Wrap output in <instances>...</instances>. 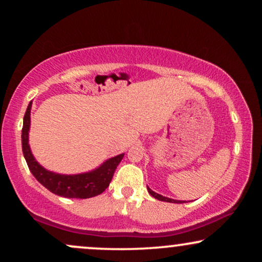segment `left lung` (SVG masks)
Returning a JSON list of instances; mask_svg holds the SVG:
<instances>
[{"label":"left lung","mask_w":262,"mask_h":262,"mask_svg":"<svg viewBox=\"0 0 262 262\" xmlns=\"http://www.w3.org/2000/svg\"><path fill=\"white\" fill-rule=\"evenodd\" d=\"M146 187H148V186H146ZM148 192L150 193V194H151V195L154 196V198H155V199H159V200H161V202H167V203H175V204H182V203H185V202H182V200H174V199L167 198V196H163V195H161V194H159V193L154 192L152 189H150L149 187H148Z\"/></svg>","instance_id":"left-lung-1"}]
</instances>
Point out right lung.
I'll return each mask as SVG.
<instances>
[{"mask_svg": "<svg viewBox=\"0 0 262 262\" xmlns=\"http://www.w3.org/2000/svg\"><path fill=\"white\" fill-rule=\"evenodd\" d=\"M31 108L32 101L28 103L24 117L23 134H21V143H23V152L26 160L27 166L30 168L33 177L48 188L50 192L64 198L87 199L92 196L99 195L110 186L114 170L120 161L123 160L125 154H120L100 164L98 168L91 171L81 174H58L55 171L45 169L32 154L31 146L28 144V135L31 127Z\"/></svg>", "mask_w": 262, "mask_h": 262, "instance_id": "obj_1", "label": "right lung"}]
</instances>
